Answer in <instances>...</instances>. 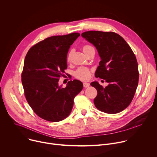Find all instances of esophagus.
<instances>
[{
	"mask_svg": "<svg viewBox=\"0 0 157 157\" xmlns=\"http://www.w3.org/2000/svg\"><path fill=\"white\" fill-rule=\"evenodd\" d=\"M89 86H90V84H89V83H87V82H83V86H84V87H88Z\"/></svg>",
	"mask_w": 157,
	"mask_h": 157,
	"instance_id": "esophagus-1",
	"label": "esophagus"
}]
</instances>
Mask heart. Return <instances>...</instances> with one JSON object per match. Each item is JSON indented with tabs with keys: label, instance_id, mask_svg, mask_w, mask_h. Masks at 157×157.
Wrapping results in <instances>:
<instances>
[{
	"label": "heart",
	"instance_id": "1",
	"mask_svg": "<svg viewBox=\"0 0 157 157\" xmlns=\"http://www.w3.org/2000/svg\"><path fill=\"white\" fill-rule=\"evenodd\" d=\"M93 48H94L92 46L86 44V45H84L83 47V51L84 53H86L88 51ZM71 56H72V52H70L68 55V57H67V60H68V61H70ZM75 76L78 79L86 81L89 79V78H90L91 71L88 68H85V67H80V68L77 69V70L75 72Z\"/></svg>",
	"mask_w": 157,
	"mask_h": 157
}]
</instances>
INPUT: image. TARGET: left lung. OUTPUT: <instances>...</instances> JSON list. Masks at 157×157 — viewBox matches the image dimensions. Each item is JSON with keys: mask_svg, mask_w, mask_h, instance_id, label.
I'll list each match as a JSON object with an SVG mask.
<instances>
[{"mask_svg": "<svg viewBox=\"0 0 157 157\" xmlns=\"http://www.w3.org/2000/svg\"><path fill=\"white\" fill-rule=\"evenodd\" d=\"M81 36L94 44L101 57L95 76L109 83L105 87L97 81L91 83L98 91L94 105L105 113H119L131 103L138 86L139 73L136 55L116 33L88 31Z\"/></svg>", "mask_w": 157, "mask_h": 157, "instance_id": "left-lung-1", "label": "left lung"}]
</instances>
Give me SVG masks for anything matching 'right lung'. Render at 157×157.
I'll use <instances>...</instances> for the list:
<instances>
[{
    "instance_id": "obj_1",
    "label": "right lung",
    "mask_w": 157,
    "mask_h": 157,
    "mask_svg": "<svg viewBox=\"0 0 157 157\" xmlns=\"http://www.w3.org/2000/svg\"><path fill=\"white\" fill-rule=\"evenodd\" d=\"M79 33L48 37L35 44L25 58L21 82L25 98L34 113L43 119L59 122L71 112L74 99L82 89V82L70 81L59 86L67 68V54Z\"/></svg>"
}]
</instances>
